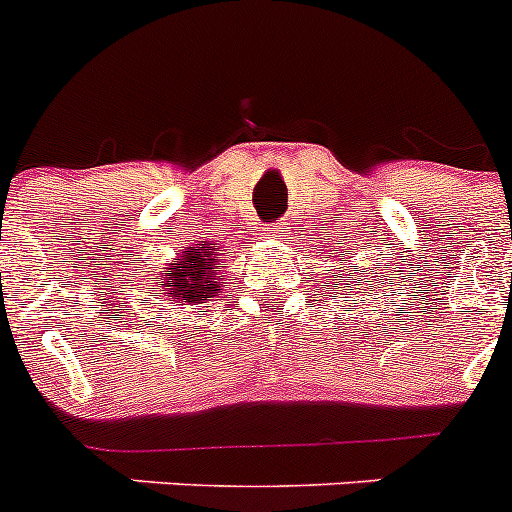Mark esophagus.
<instances>
[{"instance_id":"obj_1","label":"esophagus","mask_w":512,"mask_h":512,"mask_svg":"<svg viewBox=\"0 0 512 512\" xmlns=\"http://www.w3.org/2000/svg\"><path fill=\"white\" fill-rule=\"evenodd\" d=\"M271 230H274V238H282V235H284V225L282 223H274V225H271Z\"/></svg>"}]
</instances>
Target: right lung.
<instances>
[{
    "mask_svg": "<svg viewBox=\"0 0 512 512\" xmlns=\"http://www.w3.org/2000/svg\"><path fill=\"white\" fill-rule=\"evenodd\" d=\"M217 261H220V253L210 241L184 248L179 261L171 266L169 274H164V282H158L161 289H158L156 300L166 297L174 302H189V305L197 302L200 305L205 297H215Z\"/></svg>",
    "mask_w": 512,
    "mask_h": 512,
    "instance_id": "1",
    "label": "right lung"
}]
</instances>
